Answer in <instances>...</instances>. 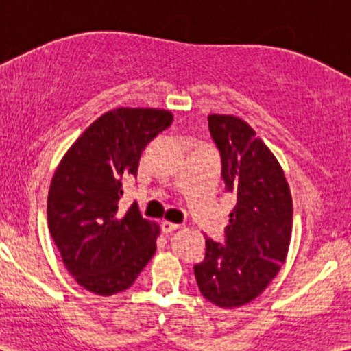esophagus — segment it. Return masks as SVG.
Here are the masks:
<instances>
[{
    "label": "esophagus",
    "instance_id": "1",
    "mask_svg": "<svg viewBox=\"0 0 351 351\" xmlns=\"http://www.w3.org/2000/svg\"><path fill=\"white\" fill-rule=\"evenodd\" d=\"M180 228V224H176V223H171V221H167L165 219L163 223H162V231L163 232H171V231H176V229Z\"/></svg>",
    "mask_w": 351,
    "mask_h": 351
}]
</instances>
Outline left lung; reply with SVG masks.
I'll return each mask as SVG.
<instances>
[{"label":"left lung","instance_id":"obj_1","mask_svg":"<svg viewBox=\"0 0 351 351\" xmlns=\"http://www.w3.org/2000/svg\"><path fill=\"white\" fill-rule=\"evenodd\" d=\"M221 152L223 180L237 198L229 213L226 245L206 239L195 277L204 299L223 308L249 304L265 291L292 237V195L276 155L247 122L234 115L208 117Z\"/></svg>","mask_w":351,"mask_h":351}]
</instances>
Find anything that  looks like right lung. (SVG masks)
<instances>
[{"mask_svg": "<svg viewBox=\"0 0 351 351\" xmlns=\"http://www.w3.org/2000/svg\"><path fill=\"white\" fill-rule=\"evenodd\" d=\"M173 122L163 108L102 114L64 153L47 195V226L75 282L95 295L134 284L156 249L160 226L132 206L119 213L125 176L136 175L150 140Z\"/></svg>", "mask_w": 351, "mask_h": 351, "instance_id": "obj_1", "label": "right lung"}]
</instances>
